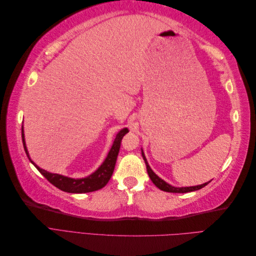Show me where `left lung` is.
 I'll return each mask as SVG.
<instances>
[{"label":"left lung","mask_w":256,"mask_h":256,"mask_svg":"<svg viewBox=\"0 0 256 256\" xmlns=\"http://www.w3.org/2000/svg\"><path fill=\"white\" fill-rule=\"evenodd\" d=\"M142 156L143 159L145 161V164H146V168H147V173H148V176L152 180V182H154V184L158 187L160 190L162 191H166V192H171V193H186V192H191V191H196V190H200L202 189L203 187H205L206 184H208V182H205L203 184H200V186H194V187H182V188H176V187H172V186H170L168 184H166L164 180H162L161 178H159L156 174L152 172V170L150 168V166H148V162H147L145 156H144V152H142Z\"/></svg>","instance_id":"left-lung-1"}]
</instances>
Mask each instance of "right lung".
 I'll list each match as a JSON object with an SVG mask.
<instances>
[{
    "mask_svg": "<svg viewBox=\"0 0 256 256\" xmlns=\"http://www.w3.org/2000/svg\"><path fill=\"white\" fill-rule=\"evenodd\" d=\"M22 142H23V147H24V150L28 154V159L30 160L28 152L26 146V141H24V134H23V127H22ZM128 132L127 128H124L120 130V132L116 136L114 143L111 147V150L108 154V157L106 158L104 162L102 164L95 173H92L86 178H82V180H74V178H69L62 176L58 174H52L49 173L44 170L38 168L33 161H30L32 164L36 166V168L40 171L47 180L56 186V188L60 189L62 191L69 192V193H88V192H92L104 188V186L108 184V182L110 180V178L113 174L115 164H116V159H118V154L120 148V142L122 136H125Z\"/></svg>",
    "mask_w": 256,
    "mask_h": 256,
    "instance_id": "obj_1",
    "label": "right lung"
}]
</instances>
